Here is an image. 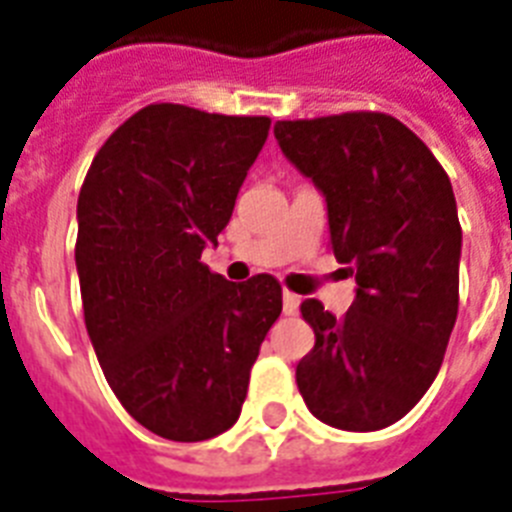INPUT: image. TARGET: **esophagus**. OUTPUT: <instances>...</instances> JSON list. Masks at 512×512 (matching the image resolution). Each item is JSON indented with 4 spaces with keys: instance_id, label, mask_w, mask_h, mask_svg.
Returning <instances> with one entry per match:
<instances>
[{
    "instance_id": "1",
    "label": "esophagus",
    "mask_w": 512,
    "mask_h": 512,
    "mask_svg": "<svg viewBox=\"0 0 512 512\" xmlns=\"http://www.w3.org/2000/svg\"><path fill=\"white\" fill-rule=\"evenodd\" d=\"M299 310V297L292 292H284V313L294 315Z\"/></svg>"
}]
</instances>
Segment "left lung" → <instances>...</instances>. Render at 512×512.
I'll use <instances>...</instances> for the list:
<instances>
[{
  "label": "left lung",
  "mask_w": 512,
  "mask_h": 512,
  "mask_svg": "<svg viewBox=\"0 0 512 512\" xmlns=\"http://www.w3.org/2000/svg\"><path fill=\"white\" fill-rule=\"evenodd\" d=\"M273 134L326 197L331 249L357 284L342 318L318 299L299 307L315 331L299 394L334 429H386L434 384L458 318L463 231L450 178L384 112L278 120Z\"/></svg>",
  "instance_id": "obj_1"
}]
</instances>
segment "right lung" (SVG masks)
Listing matches in <instances>:
<instances>
[{"mask_svg": "<svg viewBox=\"0 0 512 512\" xmlns=\"http://www.w3.org/2000/svg\"><path fill=\"white\" fill-rule=\"evenodd\" d=\"M268 128L270 118L149 105L102 144L78 194L86 331L120 405L170 442L234 426L281 315L273 276L234 284L199 263Z\"/></svg>", "mask_w": 512, "mask_h": 512, "instance_id": "add662e5", "label": "right lung"}]
</instances>
